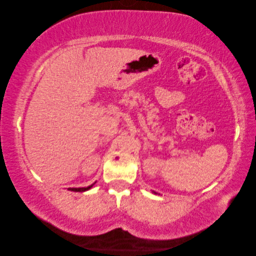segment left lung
Returning a JSON list of instances; mask_svg holds the SVG:
<instances>
[{
  "label": "left lung",
  "mask_w": 256,
  "mask_h": 256,
  "mask_svg": "<svg viewBox=\"0 0 256 256\" xmlns=\"http://www.w3.org/2000/svg\"><path fill=\"white\" fill-rule=\"evenodd\" d=\"M155 194H156V192H155Z\"/></svg>",
  "instance_id": "1"
}]
</instances>
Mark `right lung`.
I'll return each instance as SVG.
<instances>
[{"label":"right lung","mask_w":256,"mask_h":256,"mask_svg":"<svg viewBox=\"0 0 256 256\" xmlns=\"http://www.w3.org/2000/svg\"><path fill=\"white\" fill-rule=\"evenodd\" d=\"M94 184H90V186L88 187H84V188H68L70 192H86V190H89L90 188H92V186H94Z\"/></svg>","instance_id":"obj_1"}]
</instances>
